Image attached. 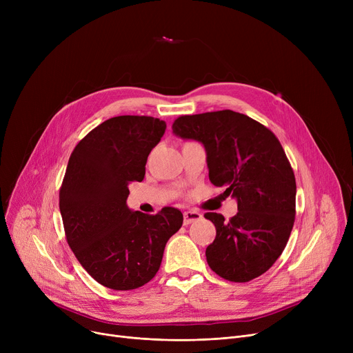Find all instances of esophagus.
I'll return each mask as SVG.
<instances>
[{
	"label": "esophagus",
	"instance_id": "obj_1",
	"mask_svg": "<svg viewBox=\"0 0 353 353\" xmlns=\"http://www.w3.org/2000/svg\"><path fill=\"white\" fill-rule=\"evenodd\" d=\"M183 216H184V225H190L193 221H197L203 217V214L197 210H188L183 213Z\"/></svg>",
	"mask_w": 353,
	"mask_h": 353
}]
</instances>
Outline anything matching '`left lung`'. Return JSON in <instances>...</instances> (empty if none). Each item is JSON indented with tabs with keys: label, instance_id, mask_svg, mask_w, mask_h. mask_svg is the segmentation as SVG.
<instances>
[{
	"label": "left lung",
	"instance_id": "obj_1",
	"mask_svg": "<svg viewBox=\"0 0 353 353\" xmlns=\"http://www.w3.org/2000/svg\"><path fill=\"white\" fill-rule=\"evenodd\" d=\"M173 133L203 143L209 179L237 199V213L205 217L216 226L206 249L210 269L226 281L256 279L277 261L296 214V180L281 141L268 127L232 110L174 120Z\"/></svg>",
	"mask_w": 353,
	"mask_h": 353
}]
</instances>
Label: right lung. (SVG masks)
I'll return each mask as SVG.
<instances>
[{
	"mask_svg": "<svg viewBox=\"0 0 353 353\" xmlns=\"http://www.w3.org/2000/svg\"><path fill=\"white\" fill-rule=\"evenodd\" d=\"M165 123L148 116L108 119L79 141L60 188L67 243L100 285L114 290L150 282L183 214L163 208L156 214L132 212L128 184L141 181L152 148Z\"/></svg>",
	"mask_w": 353,
	"mask_h": 353,
	"instance_id": "1",
	"label": "right lung"
}]
</instances>
